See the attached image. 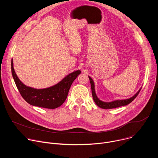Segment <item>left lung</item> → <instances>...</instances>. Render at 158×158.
I'll return each mask as SVG.
<instances>
[{"label": "left lung", "instance_id": "1", "mask_svg": "<svg viewBox=\"0 0 158 158\" xmlns=\"http://www.w3.org/2000/svg\"><path fill=\"white\" fill-rule=\"evenodd\" d=\"M89 81L90 82H91V90H92V95H93V99L95 102V103L97 104L98 106H99L102 109H113V108H116V107H119L121 106H126L127 104H129V103H131L135 98H136L138 95L139 94L141 88L139 90L138 92L135 94L134 96H133L132 98L127 99H124V100H116L112 102H103L102 101H101L96 96V93H95V89H94V83L93 80L92 79V78L91 77L89 76Z\"/></svg>", "mask_w": 158, "mask_h": 158}]
</instances>
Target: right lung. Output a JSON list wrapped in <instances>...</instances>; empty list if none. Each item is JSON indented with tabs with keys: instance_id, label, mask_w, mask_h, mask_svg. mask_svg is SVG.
Instances as JSON below:
<instances>
[{
	"instance_id": "obj_1",
	"label": "right lung",
	"mask_w": 158,
	"mask_h": 158,
	"mask_svg": "<svg viewBox=\"0 0 158 158\" xmlns=\"http://www.w3.org/2000/svg\"><path fill=\"white\" fill-rule=\"evenodd\" d=\"M11 70L19 91L27 102L32 106L52 109L60 106L64 102L68 95L71 85L81 74V71L79 70L74 71L67 75L54 86L37 89L26 86L19 80L14 69L12 59L11 61Z\"/></svg>"
}]
</instances>
